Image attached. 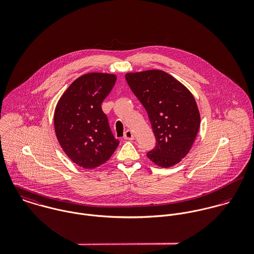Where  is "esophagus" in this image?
Wrapping results in <instances>:
<instances>
[{
	"mask_svg": "<svg viewBox=\"0 0 254 254\" xmlns=\"http://www.w3.org/2000/svg\"><path fill=\"white\" fill-rule=\"evenodd\" d=\"M124 139L125 140H134V135L131 130H127L124 134Z\"/></svg>",
	"mask_w": 254,
	"mask_h": 254,
	"instance_id": "1",
	"label": "esophagus"
}]
</instances>
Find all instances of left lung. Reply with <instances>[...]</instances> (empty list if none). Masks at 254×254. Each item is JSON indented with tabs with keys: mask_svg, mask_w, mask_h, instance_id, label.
<instances>
[{
	"mask_svg": "<svg viewBox=\"0 0 254 254\" xmlns=\"http://www.w3.org/2000/svg\"><path fill=\"white\" fill-rule=\"evenodd\" d=\"M126 81L144 106L156 144L146 155L164 168L179 163L190 151L200 126V115L191 93L162 70L127 73Z\"/></svg>",
	"mask_w": 254,
	"mask_h": 254,
	"instance_id": "obj_1",
	"label": "left lung"
}]
</instances>
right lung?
Returning <instances> with one entry per match:
<instances>
[{
	"instance_id": "right-lung-1",
	"label": "right lung",
	"mask_w": 254,
	"mask_h": 254,
	"mask_svg": "<svg viewBox=\"0 0 254 254\" xmlns=\"http://www.w3.org/2000/svg\"><path fill=\"white\" fill-rule=\"evenodd\" d=\"M115 81L116 75L109 73L82 75L56 107L54 124L58 141L73 162L85 169L104 164L119 145L102 109Z\"/></svg>"
}]
</instances>
